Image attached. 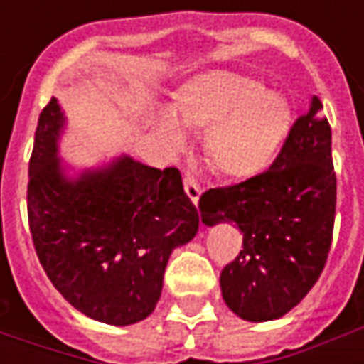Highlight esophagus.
Returning <instances> with one entry per match:
<instances>
[{"label":"esophagus","mask_w":364,"mask_h":364,"mask_svg":"<svg viewBox=\"0 0 364 364\" xmlns=\"http://www.w3.org/2000/svg\"><path fill=\"white\" fill-rule=\"evenodd\" d=\"M184 190H186V194H188V198L192 203H198V198H200V194H203V188H200L198 180L192 174L184 176Z\"/></svg>","instance_id":"obj_1"}]
</instances>
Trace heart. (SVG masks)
<instances>
[{"instance_id":"1","label":"heart","mask_w":364,"mask_h":364,"mask_svg":"<svg viewBox=\"0 0 364 364\" xmlns=\"http://www.w3.org/2000/svg\"><path fill=\"white\" fill-rule=\"evenodd\" d=\"M172 117H161L160 135L180 149L182 129L206 133V164L227 178L261 174L277 156L291 125V107L282 92L263 89L257 78L210 70L188 80L172 103Z\"/></svg>"}]
</instances>
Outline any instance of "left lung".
Here are the masks:
<instances>
[{"label": "left lung", "instance_id": "left-lung-1", "mask_svg": "<svg viewBox=\"0 0 364 364\" xmlns=\"http://www.w3.org/2000/svg\"><path fill=\"white\" fill-rule=\"evenodd\" d=\"M203 220L235 223L243 249L220 272L223 300L249 322L275 320L298 306L326 265L336 215L332 133L314 97L273 164L239 184L200 196Z\"/></svg>", "mask_w": 364, "mask_h": 364}]
</instances>
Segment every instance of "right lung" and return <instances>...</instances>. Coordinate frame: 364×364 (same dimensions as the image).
Segmentation results:
<instances>
[{
    "mask_svg": "<svg viewBox=\"0 0 364 364\" xmlns=\"http://www.w3.org/2000/svg\"><path fill=\"white\" fill-rule=\"evenodd\" d=\"M56 99L40 113L28 180L36 255L63 298L92 320L127 326L156 310L170 253L198 231L178 168L123 156L77 180L63 174Z\"/></svg>",
    "mask_w": 364,
    "mask_h": 364,
    "instance_id": "obj_1",
    "label": "right lung"
}]
</instances>
